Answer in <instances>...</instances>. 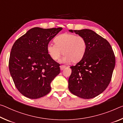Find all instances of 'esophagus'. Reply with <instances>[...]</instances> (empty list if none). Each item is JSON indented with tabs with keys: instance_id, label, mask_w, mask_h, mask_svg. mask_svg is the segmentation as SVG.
Returning <instances> with one entry per match:
<instances>
[{
	"instance_id": "obj_1",
	"label": "esophagus",
	"mask_w": 123,
	"mask_h": 123,
	"mask_svg": "<svg viewBox=\"0 0 123 123\" xmlns=\"http://www.w3.org/2000/svg\"><path fill=\"white\" fill-rule=\"evenodd\" d=\"M66 68V66H63V65H61L60 66V69L62 71V70H63Z\"/></svg>"
}]
</instances>
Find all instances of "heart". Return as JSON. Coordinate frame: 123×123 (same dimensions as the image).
<instances>
[{
  "instance_id": "1",
  "label": "heart",
  "mask_w": 123,
  "mask_h": 123,
  "mask_svg": "<svg viewBox=\"0 0 123 123\" xmlns=\"http://www.w3.org/2000/svg\"><path fill=\"white\" fill-rule=\"evenodd\" d=\"M55 42V44L49 43L46 47L49 55L54 61L58 60L63 52L65 55L60 62H77L82 59L85 54L86 43L80 36L66 33L58 36Z\"/></svg>"
}]
</instances>
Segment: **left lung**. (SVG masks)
<instances>
[{"instance_id": "obj_1", "label": "left lung", "mask_w": 123, "mask_h": 123, "mask_svg": "<svg viewBox=\"0 0 123 123\" xmlns=\"http://www.w3.org/2000/svg\"><path fill=\"white\" fill-rule=\"evenodd\" d=\"M83 37L86 49L82 59L71 66L68 89L75 96L90 99L104 92L111 80L116 58L108 41L91 30H69Z\"/></svg>"}]
</instances>
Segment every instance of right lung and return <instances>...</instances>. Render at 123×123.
<instances>
[{
    "label": "right lung",
    "mask_w": 123,
    "mask_h": 123,
    "mask_svg": "<svg viewBox=\"0 0 123 123\" xmlns=\"http://www.w3.org/2000/svg\"><path fill=\"white\" fill-rule=\"evenodd\" d=\"M62 27H34L19 38L11 49L9 71L17 90L32 99L40 98L51 91V84L60 72V64L49 55L47 45Z\"/></svg>",
    "instance_id": "right-lung-1"
}]
</instances>
